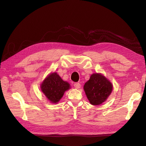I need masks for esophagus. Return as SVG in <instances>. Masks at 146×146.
<instances>
[{"mask_svg":"<svg viewBox=\"0 0 146 146\" xmlns=\"http://www.w3.org/2000/svg\"><path fill=\"white\" fill-rule=\"evenodd\" d=\"M74 87H75V88H77V89H78V88H80V86H81L80 84L79 83H74Z\"/></svg>","mask_w":146,"mask_h":146,"instance_id":"1","label":"esophagus"}]
</instances>
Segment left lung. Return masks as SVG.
<instances>
[{"mask_svg":"<svg viewBox=\"0 0 146 146\" xmlns=\"http://www.w3.org/2000/svg\"><path fill=\"white\" fill-rule=\"evenodd\" d=\"M91 104L99 105L107 100L111 93L113 85L101 74H92L83 86Z\"/></svg>","mask_w":146,"mask_h":146,"instance_id":"1","label":"left lung"}]
</instances>
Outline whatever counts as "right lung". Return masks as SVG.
I'll return each mask as SVG.
<instances>
[{
  "mask_svg": "<svg viewBox=\"0 0 146 146\" xmlns=\"http://www.w3.org/2000/svg\"><path fill=\"white\" fill-rule=\"evenodd\" d=\"M69 88V83L63 81L56 72L50 74L41 85L43 94L53 104L58 103Z\"/></svg>",
  "mask_w": 146,
  "mask_h": 146,
  "instance_id": "right-lung-1",
  "label": "right lung"
}]
</instances>
